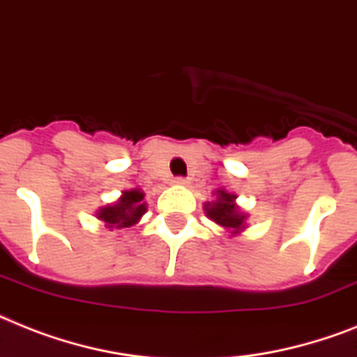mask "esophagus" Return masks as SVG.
Masks as SVG:
<instances>
[{"instance_id":"34e87169","label":"esophagus","mask_w":357,"mask_h":357,"mask_svg":"<svg viewBox=\"0 0 357 357\" xmlns=\"http://www.w3.org/2000/svg\"><path fill=\"white\" fill-rule=\"evenodd\" d=\"M174 183H176V185H187V179L181 178V176H179V178L174 179Z\"/></svg>"}]
</instances>
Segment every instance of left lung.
Instances as JSON below:
<instances>
[{
  "label": "left lung",
  "mask_w": 357,
  "mask_h": 357,
  "mask_svg": "<svg viewBox=\"0 0 357 357\" xmlns=\"http://www.w3.org/2000/svg\"><path fill=\"white\" fill-rule=\"evenodd\" d=\"M234 198H236L234 194L218 190V199L213 205L208 204L205 208H207L208 218L214 220L216 224L222 225V227L238 231V229L244 227L245 216L238 213V207L234 205Z\"/></svg>",
  "instance_id": "1"
}]
</instances>
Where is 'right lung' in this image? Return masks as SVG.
<instances>
[{
  "label": "right lung",
  "mask_w": 357,
  "mask_h": 357,
  "mask_svg": "<svg viewBox=\"0 0 357 357\" xmlns=\"http://www.w3.org/2000/svg\"><path fill=\"white\" fill-rule=\"evenodd\" d=\"M144 213H146V205L143 204V192L137 190V188H133V190L123 192L117 204L100 208L97 216L98 220H102L104 224H106V227L124 229L137 224L139 218Z\"/></svg>",
  "instance_id": "1"
}]
</instances>
